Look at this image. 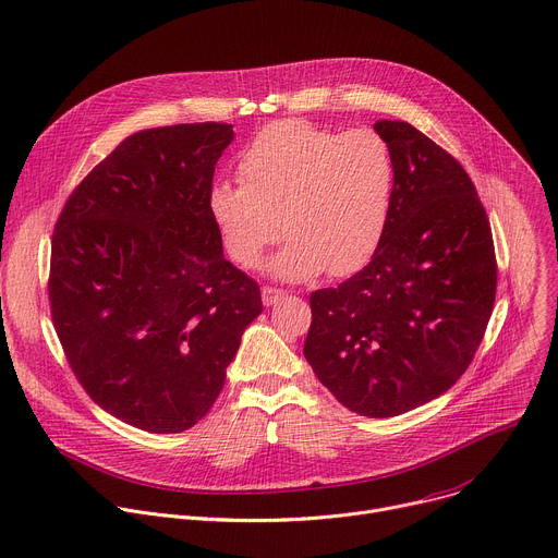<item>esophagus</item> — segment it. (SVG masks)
<instances>
[{
  "label": "esophagus",
  "instance_id": "34e87169",
  "mask_svg": "<svg viewBox=\"0 0 558 558\" xmlns=\"http://www.w3.org/2000/svg\"><path fill=\"white\" fill-rule=\"evenodd\" d=\"M280 298H284V291H282V289H276V287H263V302H265L267 307L276 305V302H278Z\"/></svg>",
  "mask_w": 558,
  "mask_h": 558
}]
</instances>
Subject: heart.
Here are the masks:
<instances>
[{"label": "heart", "mask_w": 558, "mask_h": 558, "mask_svg": "<svg viewBox=\"0 0 558 558\" xmlns=\"http://www.w3.org/2000/svg\"><path fill=\"white\" fill-rule=\"evenodd\" d=\"M240 184L209 189V216L229 256L258 269L282 231L271 260L284 280L361 271L385 238L396 165L387 140L372 129L338 133L307 120L263 129L242 150Z\"/></svg>", "instance_id": "b5f03b06"}]
</instances>
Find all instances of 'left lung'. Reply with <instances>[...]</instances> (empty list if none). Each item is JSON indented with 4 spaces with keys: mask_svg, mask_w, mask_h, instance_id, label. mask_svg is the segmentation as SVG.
I'll return each mask as SVG.
<instances>
[{
    "mask_svg": "<svg viewBox=\"0 0 558 558\" xmlns=\"http://www.w3.org/2000/svg\"><path fill=\"white\" fill-rule=\"evenodd\" d=\"M374 129L396 165L389 225L367 267L312 293L305 359L347 410L389 418L470 367L494 310L496 256L461 162L408 122Z\"/></svg>",
    "mask_w": 558,
    "mask_h": 558,
    "instance_id": "obj_1",
    "label": "left lung"
}]
</instances>
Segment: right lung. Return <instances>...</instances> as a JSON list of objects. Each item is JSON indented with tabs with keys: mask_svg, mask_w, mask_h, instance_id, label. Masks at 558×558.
Segmentation results:
<instances>
[{
	"mask_svg": "<svg viewBox=\"0 0 558 558\" xmlns=\"http://www.w3.org/2000/svg\"><path fill=\"white\" fill-rule=\"evenodd\" d=\"M231 140L220 122L133 133L56 225L48 302L66 361L99 408L150 434L184 432L214 408L263 312L207 207Z\"/></svg>",
	"mask_w": 558,
	"mask_h": 558,
	"instance_id": "obj_1",
	"label": "right lung"
}]
</instances>
